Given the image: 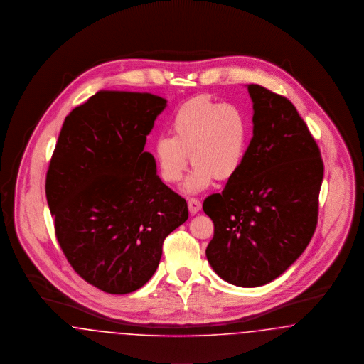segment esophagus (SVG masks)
<instances>
[{
	"label": "esophagus",
	"mask_w": 364,
	"mask_h": 364,
	"mask_svg": "<svg viewBox=\"0 0 364 364\" xmlns=\"http://www.w3.org/2000/svg\"><path fill=\"white\" fill-rule=\"evenodd\" d=\"M188 207H189L191 215H196L198 210H201V201L197 200V198H189L188 200Z\"/></svg>",
	"instance_id": "esophagus-1"
}]
</instances>
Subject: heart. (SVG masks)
I'll return each mask as SVG.
<instances>
[{"instance_id": "1", "label": "heart", "mask_w": 364, "mask_h": 364, "mask_svg": "<svg viewBox=\"0 0 364 364\" xmlns=\"http://www.w3.org/2000/svg\"><path fill=\"white\" fill-rule=\"evenodd\" d=\"M170 127L173 136L160 135L154 141V157L164 182H179L189 157L193 170L185 182L188 191H203L215 178L229 181L242 168L249 120L241 107L196 97L175 111Z\"/></svg>"}]
</instances>
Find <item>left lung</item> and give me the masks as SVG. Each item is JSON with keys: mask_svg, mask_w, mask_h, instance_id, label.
I'll list each match as a JSON object with an SVG mask.
<instances>
[{"mask_svg": "<svg viewBox=\"0 0 364 364\" xmlns=\"http://www.w3.org/2000/svg\"><path fill=\"white\" fill-rule=\"evenodd\" d=\"M253 136L240 173L203 210L213 222L210 267L242 287L266 285L290 267L318 223L321 151L287 97L248 85Z\"/></svg>", "mask_w": 364, "mask_h": 364, "instance_id": "left-lung-1", "label": "left lung"}]
</instances>
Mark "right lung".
<instances>
[{
  "label": "right lung",
  "mask_w": 364,
  "mask_h": 364,
  "mask_svg": "<svg viewBox=\"0 0 364 364\" xmlns=\"http://www.w3.org/2000/svg\"><path fill=\"white\" fill-rule=\"evenodd\" d=\"M167 101L101 90L65 117L46 173V200L68 263L111 294L144 287L166 237L188 220L186 200L156 173L146 135Z\"/></svg>",
  "instance_id": "add662e5"
}]
</instances>
